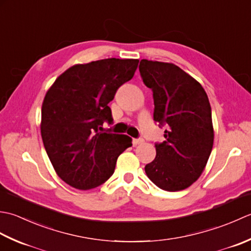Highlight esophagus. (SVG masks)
<instances>
[{"label": "esophagus", "instance_id": "1", "mask_svg": "<svg viewBox=\"0 0 251 251\" xmlns=\"http://www.w3.org/2000/svg\"><path fill=\"white\" fill-rule=\"evenodd\" d=\"M143 142H144V140H143V139H133L132 144H133V146H136V145L142 144Z\"/></svg>", "mask_w": 251, "mask_h": 251}]
</instances>
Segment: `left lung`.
<instances>
[{"label": "left lung", "mask_w": 251, "mask_h": 251, "mask_svg": "<svg viewBox=\"0 0 251 251\" xmlns=\"http://www.w3.org/2000/svg\"><path fill=\"white\" fill-rule=\"evenodd\" d=\"M143 82L151 89L154 120L165 126L166 141L145 166L150 180L163 191L185 190L201 176L213 146L211 107L201 84L176 65L142 59Z\"/></svg>", "instance_id": "left-lung-1"}]
</instances>
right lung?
<instances>
[{
  "instance_id": "obj_1",
  "label": "right lung",
  "mask_w": 251,
  "mask_h": 251,
  "mask_svg": "<svg viewBox=\"0 0 251 251\" xmlns=\"http://www.w3.org/2000/svg\"><path fill=\"white\" fill-rule=\"evenodd\" d=\"M139 59L107 58L78 64L61 74L45 94L41 136L57 176L78 190L105 183L132 139L104 131L112 122L108 103L131 80Z\"/></svg>"
}]
</instances>
